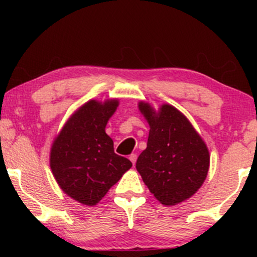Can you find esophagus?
I'll return each instance as SVG.
<instances>
[{"label":"esophagus","instance_id":"esophagus-1","mask_svg":"<svg viewBox=\"0 0 257 257\" xmlns=\"http://www.w3.org/2000/svg\"><path fill=\"white\" fill-rule=\"evenodd\" d=\"M128 159H130V160H131V163H132L133 165H135V164H136V161H137V154H135V153H132V154H131V156H130V157H128Z\"/></svg>","mask_w":257,"mask_h":257}]
</instances>
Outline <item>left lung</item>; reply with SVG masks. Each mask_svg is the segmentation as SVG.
<instances>
[{
	"mask_svg": "<svg viewBox=\"0 0 257 257\" xmlns=\"http://www.w3.org/2000/svg\"><path fill=\"white\" fill-rule=\"evenodd\" d=\"M138 108L150 125L147 147L136 168L158 201L174 206L195 194L207 178L209 151L187 117L173 105L158 111L147 101Z\"/></svg>",
	"mask_w": 257,
	"mask_h": 257,
	"instance_id": "1",
	"label": "left lung"
}]
</instances>
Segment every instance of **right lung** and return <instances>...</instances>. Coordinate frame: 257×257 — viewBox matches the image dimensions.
<instances>
[{"instance_id":"right-lung-1","label":"right lung","mask_w":257,"mask_h":257,"mask_svg":"<svg viewBox=\"0 0 257 257\" xmlns=\"http://www.w3.org/2000/svg\"><path fill=\"white\" fill-rule=\"evenodd\" d=\"M118 105V98L87 100L52 142V175L62 191L82 205H97L132 167L131 161L114 153L113 140L105 132Z\"/></svg>"}]
</instances>
